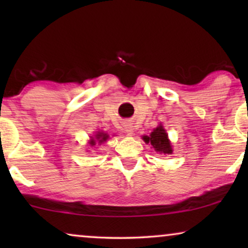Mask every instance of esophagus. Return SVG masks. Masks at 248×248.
Returning a JSON list of instances; mask_svg holds the SVG:
<instances>
[{"instance_id": "1", "label": "esophagus", "mask_w": 248, "mask_h": 248, "mask_svg": "<svg viewBox=\"0 0 248 248\" xmlns=\"http://www.w3.org/2000/svg\"><path fill=\"white\" fill-rule=\"evenodd\" d=\"M123 126H124V130L126 133L132 134V132H133V126H132L131 122H125V123L123 124Z\"/></svg>"}]
</instances>
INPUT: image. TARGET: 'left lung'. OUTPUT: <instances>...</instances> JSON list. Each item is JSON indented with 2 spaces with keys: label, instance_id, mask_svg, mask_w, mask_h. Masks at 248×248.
<instances>
[{
  "label": "left lung",
  "instance_id": "1",
  "mask_svg": "<svg viewBox=\"0 0 248 248\" xmlns=\"http://www.w3.org/2000/svg\"><path fill=\"white\" fill-rule=\"evenodd\" d=\"M143 140L149 143L150 142L155 150L159 154L170 155L172 152L170 142L168 140L167 133L162 126H158L155 128L154 132L150 134V137H143Z\"/></svg>",
  "mask_w": 248,
  "mask_h": 248
}]
</instances>
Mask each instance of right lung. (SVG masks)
Here are the masks:
<instances>
[{
    "mask_svg": "<svg viewBox=\"0 0 248 248\" xmlns=\"http://www.w3.org/2000/svg\"><path fill=\"white\" fill-rule=\"evenodd\" d=\"M96 139L98 140V142H99V143H101V142H105L108 139V134H105V133H98V134H96ZM90 144L91 145H94L96 144V141H94V139H93V140H91V142H90Z\"/></svg>",
    "mask_w": 248,
    "mask_h": 248,
    "instance_id": "1",
    "label": "right lung"
}]
</instances>
